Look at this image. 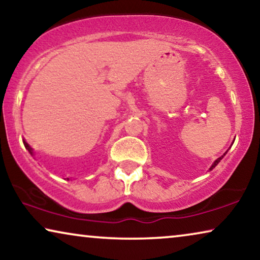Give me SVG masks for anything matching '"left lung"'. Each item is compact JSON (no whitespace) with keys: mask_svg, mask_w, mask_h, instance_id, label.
I'll return each mask as SVG.
<instances>
[{"mask_svg":"<svg viewBox=\"0 0 260 260\" xmlns=\"http://www.w3.org/2000/svg\"><path fill=\"white\" fill-rule=\"evenodd\" d=\"M225 155V154H224ZM224 155H222V156H220V158H218L217 160H215V161H214V164H213V165H212L211 166V168H210V170H213V168L215 167V166H217L218 165V164H219V161H220V160L222 159V158H224Z\"/></svg>","mask_w":260,"mask_h":260,"instance_id":"left-lung-1","label":"left lung"}]
</instances>
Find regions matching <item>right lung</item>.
Instances as JSON below:
<instances>
[{
	"mask_svg": "<svg viewBox=\"0 0 260 260\" xmlns=\"http://www.w3.org/2000/svg\"><path fill=\"white\" fill-rule=\"evenodd\" d=\"M24 146H25V148H27L28 151H29V153H30V154H32V152H31V148H30V146H29L28 144H25V142H24Z\"/></svg>",
	"mask_w": 260,
	"mask_h": 260,
	"instance_id": "right-lung-1",
	"label": "right lung"
}]
</instances>
